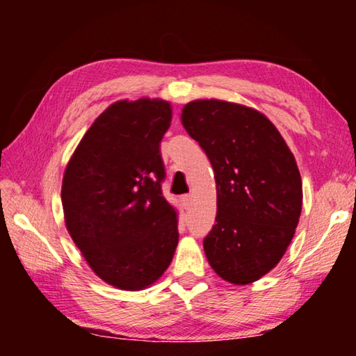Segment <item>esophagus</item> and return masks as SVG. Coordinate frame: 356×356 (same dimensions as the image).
Listing matches in <instances>:
<instances>
[{
	"mask_svg": "<svg viewBox=\"0 0 356 356\" xmlns=\"http://www.w3.org/2000/svg\"><path fill=\"white\" fill-rule=\"evenodd\" d=\"M180 202H182L184 209H188L190 204H191V196L190 195H182V196H180Z\"/></svg>",
	"mask_w": 356,
	"mask_h": 356,
	"instance_id": "34e87169",
	"label": "esophagus"
}]
</instances>
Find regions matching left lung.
Listing matches in <instances>:
<instances>
[{
	"label": "left lung",
	"mask_w": 356,
	"mask_h": 356,
	"mask_svg": "<svg viewBox=\"0 0 356 356\" xmlns=\"http://www.w3.org/2000/svg\"><path fill=\"white\" fill-rule=\"evenodd\" d=\"M180 119L215 171L216 222L204 238L207 261L231 284H251L276 267L293 238L303 204L297 161L254 108L193 100Z\"/></svg>",
	"instance_id": "1"
}]
</instances>
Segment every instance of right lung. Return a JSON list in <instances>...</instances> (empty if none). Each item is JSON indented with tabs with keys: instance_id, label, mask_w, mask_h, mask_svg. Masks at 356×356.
<instances>
[{
	"instance_id": "obj_1",
	"label": "right lung",
	"mask_w": 356,
	"mask_h": 356,
	"mask_svg": "<svg viewBox=\"0 0 356 356\" xmlns=\"http://www.w3.org/2000/svg\"><path fill=\"white\" fill-rule=\"evenodd\" d=\"M171 118L161 99L114 102L64 171L65 227L92 272L122 291L152 286L179 242L177 212L161 195L160 143Z\"/></svg>"
}]
</instances>
